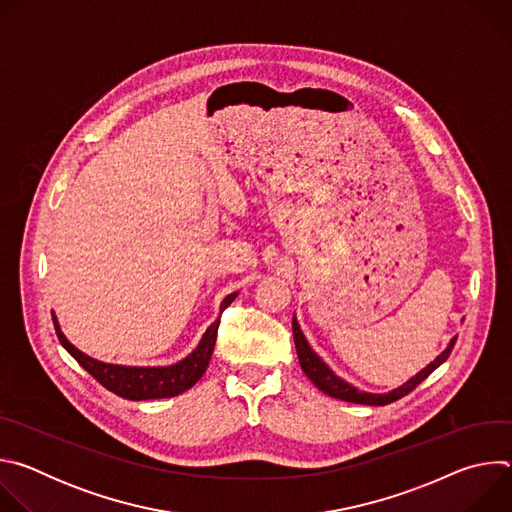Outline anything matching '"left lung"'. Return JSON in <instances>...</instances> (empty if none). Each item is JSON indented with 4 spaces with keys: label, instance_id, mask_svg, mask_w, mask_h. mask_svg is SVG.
<instances>
[{
    "label": "left lung",
    "instance_id": "8db88e82",
    "mask_svg": "<svg viewBox=\"0 0 512 512\" xmlns=\"http://www.w3.org/2000/svg\"><path fill=\"white\" fill-rule=\"evenodd\" d=\"M291 328H294V342H296V350H298V358H300V367L302 371L306 373V377L322 391L326 393L328 397H334V399H340V401H348V403H360V405H389L401 397H405L407 393H411L421 381H425L437 367H440L442 362L448 360L454 344H456V338L454 336L446 350L437 354L425 369H421L419 373H415L409 381H405L401 387L397 389H391L387 393H367V391H360L356 389L354 385L346 383L342 377H338L328 364L312 350L308 338L304 336L296 316H294V324H291Z\"/></svg>",
    "mask_w": 512,
    "mask_h": 512
}]
</instances>
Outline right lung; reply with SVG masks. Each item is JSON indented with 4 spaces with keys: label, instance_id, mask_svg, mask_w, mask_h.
<instances>
[{
    "label": "right lung",
    "instance_id": "1",
    "mask_svg": "<svg viewBox=\"0 0 512 512\" xmlns=\"http://www.w3.org/2000/svg\"><path fill=\"white\" fill-rule=\"evenodd\" d=\"M239 296V291H233L223 302L221 312L233 304V300ZM54 328L58 334L60 344L68 350V354L75 358L81 367L93 375L105 389L111 393L129 399V401H148V399H166L176 397L190 387H194L200 377L206 373V367L210 362L214 344H216V332L221 318H216L206 332L202 334L198 346L182 360L168 364V367H127V364H113L97 360L85 352H81L75 344H70L64 332L60 330V324L52 312Z\"/></svg>",
    "mask_w": 512,
    "mask_h": 512
}]
</instances>
